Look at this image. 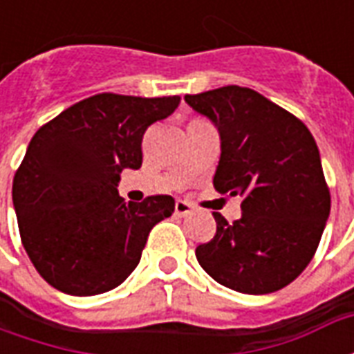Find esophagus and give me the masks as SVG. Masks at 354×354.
Wrapping results in <instances>:
<instances>
[{
    "label": "esophagus",
    "instance_id": "obj_1",
    "mask_svg": "<svg viewBox=\"0 0 354 354\" xmlns=\"http://www.w3.org/2000/svg\"><path fill=\"white\" fill-rule=\"evenodd\" d=\"M193 207L187 203V201H176V205H174V214L178 218H184V216L192 214Z\"/></svg>",
    "mask_w": 354,
    "mask_h": 354
}]
</instances>
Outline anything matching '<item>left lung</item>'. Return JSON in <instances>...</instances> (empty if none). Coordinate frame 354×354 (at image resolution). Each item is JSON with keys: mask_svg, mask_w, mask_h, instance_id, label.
I'll use <instances>...</instances> for the list:
<instances>
[{"mask_svg": "<svg viewBox=\"0 0 354 354\" xmlns=\"http://www.w3.org/2000/svg\"><path fill=\"white\" fill-rule=\"evenodd\" d=\"M220 131L214 187L241 195L243 216L214 212L216 235L197 246L201 267L243 294H271L296 281L319 248L330 189L317 142L294 113L248 87L185 94Z\"/></svg>", "mask_w": 354, "mask_h": 354, "instance_id": "left-lung-1", "label": "left lung"}]
</instances>
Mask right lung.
Wrapping results in <instances>:
<instances>
[{
    "label": "right lung",
    "instance_id": "obj_1",
    "mask_svg": "<svg viewBox=\"0 0 354 354\" xmlns=\"http://www.w3.org/2000/svg\"><path fill=\"white\" fill-rule=\"evenodd\" d=\"M180 96H88L39 127L15 172L20 241L50 286L70 296L113 290L136 269L155 223L174 212L170 195L124 203L123 169L142 167L147 127Z\"/></svg>",
    "mask_w": 354,
    "mask_h": 354
}]
</instances>
